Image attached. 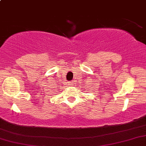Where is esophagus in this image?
Instances as JSON below:
<instances>
[{
    "instance_id": "34e87169",
    "label": "esophagus",
    "mask_w": 146,
    "mask_h": 146,
    "mask_svg": "<svg viewBox=\"0 0 146 146\" xmlns=\"http://www.w3.org/2000/svg\"><path fill=\"white\" fill-rule=\"evenodd\" d=\"M73 84V82H68V86H72Z\"/></svg>"
}]
</instances>
